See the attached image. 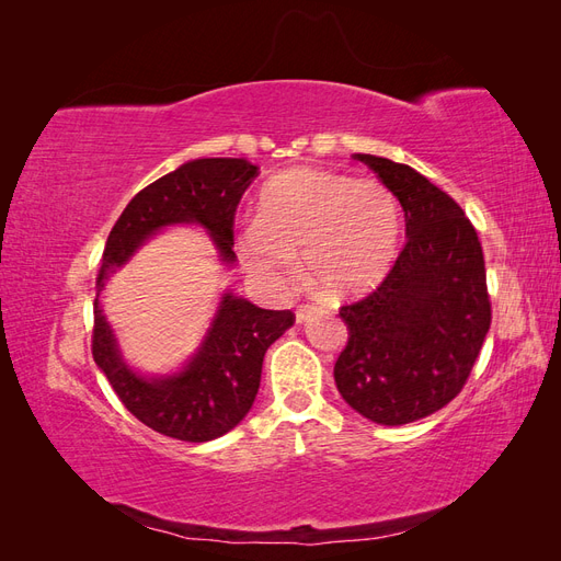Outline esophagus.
<instances>
[{"mask_svg":"<svg viewBox=\"0 0 561 561\" xmlns=\"http://www.w3.org/2000/svg\"><path fill=\"white\" fill-rule=\"evenodd\" d=\"M311 313H316V307H313V304H299L297 311H295V316H297V320H299V322H301V320H307Z\"/></svg>","mask_w":561,"mask_h":561,"instance_id":"1","label":"esophagus"}]
</instances>
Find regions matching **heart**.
Segmentation results:
<instances>
[{
  "label": "heart",
  "mask_w": 561,
  "mask_h": 561,
  "mask_svg": "<svg viewBox=\"0 0 561 561\" xmlns=\"http://www.w3.org/2000/svg\"><path fill=\"white\" fill-rule=\"evenodd\" d=\"M398 201L375 178H348L295 168L271 180L260 213L239 236L250 274L280 285L295 271V254L328 293H358L375 283L393 257Z\"/></svg>",
  "instance_id": "1"
}]
</instances>
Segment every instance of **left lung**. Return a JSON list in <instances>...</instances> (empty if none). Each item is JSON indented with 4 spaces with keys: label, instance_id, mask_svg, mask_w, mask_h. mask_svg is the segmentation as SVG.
<instances>
[{
    "label": "left lung",
    "instance_id": "1",
    "mask_svg": "<svg viewBox=\"0 0 561 561\" xmlns=\"http://www.w3.org/2000/svg\"><path fill=\"white\" fill-rule=\"evenodd\" d=\"M404 210L407 241L367 297L339 309L348 328L334 381L365 419L402 426L466 386L491 325L484 254L461 206L414 168L353 154Z\"/></svg>",
    "mask_w": 561,
    "mask_h": 561
}]
</instances>
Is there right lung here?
Wrapping results in <instances>:
<instances>
[{"mask_svg":"<svg viewBox=\"0 0 561 561\" xmlns=\"http://www.w3.org/2000/svg\"><path fill=\"white\" fill-rule=\"evenodd\" d=\"M260 168L245 159H196L147 184L112 227L98 297L105 280L124 266L151 233L168 225L206 227L219 257L233 264L236 208ZM93 307V360L105 371L114 393L145 426L182 443H208L239 426L257 396L266 348L293 328V311H268L227 293L206 342L180 375L145 379L122 360L112 328Z\"/></svg>","mask_w":561,"mask_h":561,"instance_id":"obj_1","label":"right lung"}]
</instances>
